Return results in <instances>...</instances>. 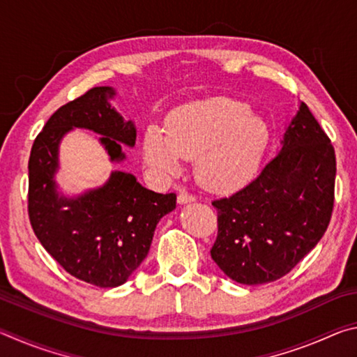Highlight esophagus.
Listing matches in <instances>:
<instances>
[{
  "label": "esophagus",
  "instance_id": "1",
  "mask_svg": "<svg viewBox=\"0 0 357 357\" xmlns=\"http://www.w3.org/2000/svg\"><path fill=\"white\" fill-rule=\"evenodd\" d=\"M195 200H197L195 195H190V193H187V192H181L178 195V203H181V204L193 203Z\"/></svg>",
  "mask_w": 357,
  "mask_h": 357
}]
</instances>
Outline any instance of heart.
<instances>
[{
    "mask_svg": "<svg viewBox=\"0 0 357 357\" xmlns=\"http://www.w3.org/2000/svg\"><path fill=\"white\" fill-rule=\"evenodd\" d=\"M271 144V129L243 100L214 96L187 102L167 114L164 129L149 126L143 137L146 164L160 174L195 160L203 187L239 189L255 176Z\"/></svg>",
    "mask_w": 357,
    "mask_h": 357,
    "instance_id": "b5f03b06",
    "label": "heart"
}]
</instances>
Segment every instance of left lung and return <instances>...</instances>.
I'll list each match as a JSON object with an SVG mask.
<instances>
[{"label":"left lung","mask_w":357,"mask_h":357,"mask_svg":"<svg viewBox=\"0 0 357 357\" xmlns=\"http://www.w3.org/2000/svg\"><path fill=\"white\" fill-rule=\"evenodd\" d=\"M335 170L334 146L302 102L280 153L243 189L213 202L217 266L244 285L287 275L328 229Z\"/></svg>","instance_id":"left-lung-1"}]
</instances>
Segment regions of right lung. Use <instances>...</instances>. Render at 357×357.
<instances>
[{
	"label": "right lung",
	"instance_id": "right-lung-1",
	"mask_svg": "<svg viewBox=\"0 0 357 357\" xmlns=\"http://www.w3.org/2000/svg\"><path fill=\"white\" fill-rule=\"evenodd\" d=\"M108 86L88 89L59 107L33 143L28 162V215L44 249L75 279L100 288L123 285L149 252L157 223L176 208V193H155L134 174L112 173L100 189L75 200L58 197V144L66 132L84 128L104 135L112 160H123L119 141L134 146L137 130L108 104Z\"/></svg>",
	"mask_w": 357,
	"mask_h": 357
}]
</instances>
